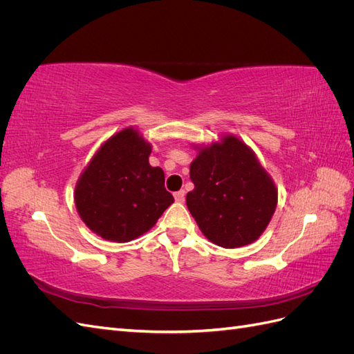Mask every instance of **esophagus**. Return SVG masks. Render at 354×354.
<instances>
[{
  "label": "esophagus",
  "mask_w": 354,
  "mask_h": 354,
  "mask_svg": "<svg viewBox=\"0 0 354 354\" xmlns=\"http://www.w3.org/2000/svg\"><path fill=\"white\" fill-rule=\"evenodd\" d=\"M174 198H176V201H177V202L183 203V202H185V199H186L185 190H178V192H176V194H174Z\"/></svg>",
  "instance_id": "1"
}]
</instances>
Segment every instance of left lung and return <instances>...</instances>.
I'll return each mask as SVG.
<instances>
[{
  "mask_svg": "<svg viewBox=\"0 0 354 354\" xmlns=\"http://www.w3.org/2000/svg\"><path fill=\"white\" fill-rule=\"evenodd\" d=\"M190 164L195 189L186 205L208 241L239 248L261 236L277 205L274 181L252 149L233 134L211 145H194Z\"/></svg>",
  "mask_w": 354,
  "mask_h": 354,
  "instance_id": "1",
  "label": "left lung"
}]
</instances>
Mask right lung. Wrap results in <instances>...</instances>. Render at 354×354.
<instances>
[{
  "label": "right lung",
  "mask_w": 354,
  "mask_h": 354,
  "mask_svg": "<svg viewBox=\"0 0 354 354\" xmlns=\"http://www.w3.org/2000/svg\"><path fill=\"white\" fill-rule=\"evenodd\" d=\"M152 145L127 127L94 153L75 186V207L106 241L130 242L151 230L174 202L162 168L149 164Z\"/></svg>",
  "instance_id": "1"
}]
</instances>
